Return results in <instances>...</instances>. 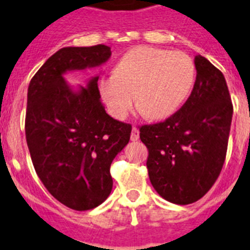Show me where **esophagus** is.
Segmentation results:
<instances>
[{"mask_svg":"<svg viewBox=\"0 0 250 250\" xmlns=\"http://www.w3.org/2000/svg\"><path fill=\"white\" fill-rule=\"evenodd\" d=\"M130 139H131L132 141L139 140V129L136 126L132 127V131H131V135H130Z\"/></svg>","mask_w":250,"mask_h":250,"instance_id":"34e87169","label":"esophagus"}]
</instances>
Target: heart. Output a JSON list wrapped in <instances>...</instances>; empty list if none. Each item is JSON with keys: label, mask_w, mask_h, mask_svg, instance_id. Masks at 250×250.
<instances>
[{"label": "heart", "mask_w": 250, "mask_h": 250, "mask_svg": "<svg viewBox=\"0 0 250 250\" xmlns=\"http://www.w3.org/2000/svg\"><path fill=\"white\" fill-rule=\"evenodd\" d=\"M195 80V65L180 51L139 46L124 55L114 75L99 83L112 118L124 120L136 107L150 120L169 118L187 100Z\"/></svg>", "instance_id": "b5f03b06"}]
</instances>
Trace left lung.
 Here are the masks:
<instances>
[{
	"label": "left lung",
	"instance_id": "left-lung-1",
	"mask_svg": "<svg viewBox=\"0 0 250 250\" xmlns=\"http://www.w3.org/2000/svg\"><path fill=\"white\" fill-rule=\"evenodd\" d=\"M196 79L184 105L167 120L139 126L147 147L152 187L174 204L195 203L210 190L224 165L233 104L224 75L195 56Z\"/></svg>",
	"mask_w": 250,
	"mask_h": 250
}]
</instances>
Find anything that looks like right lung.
I'll use <instances>...</instances> for the list:
<instances>
[{
	"instance_id": "obj_1",
	"label": "right lung",
	"mask_w": 250,
	"mask_h": 250,
	"mask_svg": "<svg viewBox=\"0 0 250 250\" xmlns=\"http://www.w3.org/2000/svg\"><path fill=\"white\" fill-rule=\"evenodd\" d=\"M106 45L63 47L31 79L26 141L37 176L48 193L74 210L94 209L112 189L110 167L129 143L131 125L106 114L98 80L74 92L62 75L107 61Z\"/></svg>"
}]
</instances>
